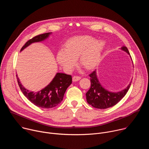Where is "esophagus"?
Here are the masks:
<instances>
[{
    "mask_svg": "<svg viewBox=\"0 0 149 149\" xmlns=\"http://www.w3.org/2000/svg\"><path fill=\"white\" fill-rule=\"evenodd\" d=\"M80 79H81V77H79V76H74L72 77V81L73 82H76V81H78Z\"/></svg>",
    "mask_w": 149,
    "mask_h": 149,
    "instance_id": "esophagus-1",
    "label": "esophagus"
}]
</instances>
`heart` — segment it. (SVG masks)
<instances>
[{
    "mask_svg": "<svg viewBox=\"0 0 149 149\" xmlns=\"http://www.w3.org/2000/svg\"><path fill=\"white\" fill-rule=\"evenodd\" d=\"M105 47L104 41L97 40L91 36H74L66 41L63 50L57 52L56 60L65 70L70 71L78 59L79 65L91 71L99 64Z\"/></svg>",
    "mask_w": 149,
    "mask_h": 149,
    "instance_id": "b5f03b06",
    "label": "heart"
}]
</instances>
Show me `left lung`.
Segmentation results:
<instances>
[{"label":"left lung","instance_id":"obj_1","mask_svg":"<svg viewBox=\"0 0 149 149\" xmlns=\"http://www.w3.org/2000/svg\"><path fill=\"white\" fill-rule=\"evenodd\" d=\"M121 49L131 56L127 47L123 46ZM91 81V87L86 93L87 102L93 107L99 109H105L113 107L117 104L127 94L132 82L127 87L118 92H111L104 88L100 84L97 75V70L89 75Z\"/></svg>","mask_w":149,"mask_h":149}]
</instances>
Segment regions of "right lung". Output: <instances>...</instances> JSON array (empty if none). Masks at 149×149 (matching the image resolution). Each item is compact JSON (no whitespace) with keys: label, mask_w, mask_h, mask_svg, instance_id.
<instances>
[{"label":"right lung","mask_w":149,"mask_h":149,"mask_svg":"<svg viewBox=\"0 0 149 149\" xmlns=\"http://www.w3.org/2000/svg\"><path fill=\"white\" fill-rule=\"evenodd\" d=\"M52 32L39 35L29 40L21 48L20 51L35 42L44 41L47 39ZM19 86L24 95L34 105L40 108L50 109L60 104L63 95L72 83V77L66 74L57 72L51 82L41 90L33 92L26 89L21 84L16 75Z\"/></svg>","instance_id":"right-lung-1"}]
</instances>
